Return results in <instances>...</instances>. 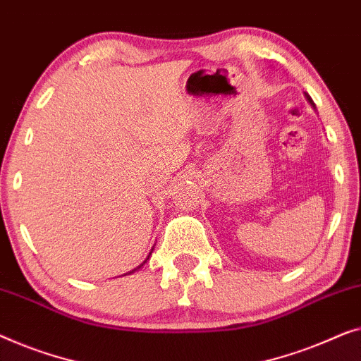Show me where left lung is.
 <instances>
[{"instance_id": "left-lung-1", "label": "left lung", "mask_w": 361, "mask_h": 361, "mask_svg": "<svg viewBox=\"0 0 361 361\" xmlns=\"http://www.w3.org/2000/svg\"><path fill=\"white\" fill-rule=\"evenodd\" d=\"M307 99H309V103H311V104L314 106V103H312V99H311V96H309V94H307Z\"/></svg>"}]
</instances>
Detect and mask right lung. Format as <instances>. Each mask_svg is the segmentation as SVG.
I'll return each instance as SVG.
<instances>
[{
  "label": "right lung",
  "instance_id": "add662e5",
  "mask_svg": "<svg viewBox=\"0 0 361 361\" xmlns=\"http://www.w3.org/2000/svg\"><path fill=\"white\" fill-rule=\"evenodd\" d=\"M144 263H145V262H144ZM144 263H142V265H144ZM142 265H140V267H142ZM140 267H139V268H140ZM135 270H137V268H135ZM135 270H132V271H135ZM132 271H130V273H132Z\"/></svg>",
  "mask_w": 361,
  "mask_h": 361
}]
</instances>
